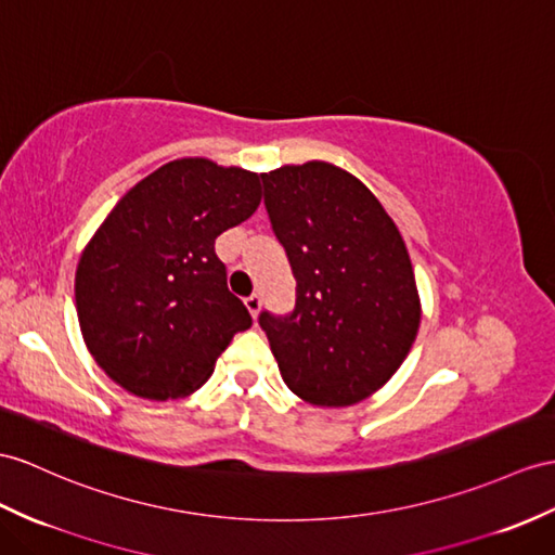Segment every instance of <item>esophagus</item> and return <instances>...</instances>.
I'll return each mask as SVG.
<instances>
[{
	"label": "esophagus",
	"mask_w": 555,
	"mask_h": 555,
	"mask_svg": "<svg viewBox=\"0 0 555 555\" xmlns=\"http://www.w3.org/2000/svg\"><path fill=\"white\" fill-rule=\"evenodd\" d=\"M245 306H247V310L251 313V318H256V315H259V310H261V296H259V294L247 296Z\"/></svg>",
	"instance_id": "esophagus-1"
}]
</instances>
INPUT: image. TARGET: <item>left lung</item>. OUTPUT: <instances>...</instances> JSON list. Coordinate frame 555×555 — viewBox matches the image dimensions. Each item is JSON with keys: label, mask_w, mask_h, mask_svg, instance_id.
Here are the masks:
<instances>
[{"label": "left lung", "mask_w": 555, "mask_h": 555, "mask_svg": "<svg viewBox=\"0 0 555 555\" xmlns=\"http://www.w3.org/2000/svg\"><path fill=\"white\" fill-rule=\"evenodd\" d=\"M261 176L296 306L259 322L292 393L348 408L376 393L416 339L422 299L408 247L382 202L341 167L313 159Z\"/></svg>", "instance_id": "8db88e82"}]
</instances>
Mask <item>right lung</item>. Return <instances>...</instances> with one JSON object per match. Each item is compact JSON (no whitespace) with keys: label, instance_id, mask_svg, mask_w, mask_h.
Returning a JSON list of instances; mask_svg holds the SVG:
<instances>
[{"label":"right lung","instance_id":"obj_1","mask_svg":"<svg viewBox=\"0 0 555 555\" xmlns=\"http://www.w3.org/2000/svg\"><path fill=\"white\" fill-rule=\"evenodd\" d=\"M259 205L256 171L181 157L105 216L79 256L75 304L89 353L117 386L157 402L191 396L251 327L214 242Z\"/></svg>","mask_w":555,"mask_h":555}]
</instances>
